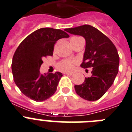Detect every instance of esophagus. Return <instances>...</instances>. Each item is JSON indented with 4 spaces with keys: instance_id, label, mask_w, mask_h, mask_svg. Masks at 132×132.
Returning a JSON list of instances; mask_svg holds the SVG:
<instances>
[{
    "instance_id": "esophagus-1",
    "label": "esophagus",
    "mask_w": 132,
    "mask_h": 132,
    "mask_svg": "<svg viewBox=\"0 0 132 132\" xmlns=\"http://www.w3.org/2000/svg\"><path fill=\"white\" fill-rule=\"evenodd\" d=\"M65 73L66 74V75H70V76H71V75H73V72H65Z\"/></svg>"
}]
</instances>
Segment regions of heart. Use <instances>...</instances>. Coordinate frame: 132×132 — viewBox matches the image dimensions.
<instances>
[{
	"instance_id": "heart-1",
	"label": "heart",
	"mask_w": 132,
	"mask_h": 132,
	"mask_svg": "<svg viewBox=\"0 0 132 132\" xmlns=\"http://www.w3.org/2000/svg\"><path fill=\"white\" fill-rule=\"evenodd\" d=\"M79 38V37H73L72 38ZM71 38V39H72ZM76 62L75 60H64L61 62L58 65L59 69L64 72H69L72 70L75 66Z\"/></svg>"
}]
</instances>
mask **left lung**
<instances>
[{"label":"left lung","instance_id":"left-lung-1","mask_svg":"<svg viewBox=\"0 0 132 132\" xmlns=\"http://www.w3.org/2000/svg\"><path fill=\"white\" fill-rule=\"evenodd\" d=\"M67 32L85 39L83 68H92V76L81 85H75L76 93L89 101L100 99L112 85L119 71V56L112 42L100 31L90 25L66 28Z\"/></svg>","mask_w":132,"mask_h":132}]
</instances>
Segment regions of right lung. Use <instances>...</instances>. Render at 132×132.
I'll use <instances>...</instances> for the list:
<instances>
[{"mask_svg":"<svg viewBox=\"0 0 132 132\" xmlns=\"http://www.w3.org/2000/svg\"><path fill=\"white\" fill-rule=\"evenodd\" d=\"M68 37L62 30L43 28L20 43L13 57L11 69L15 83L22 94L36 102L46 100L54 94L62 74L42 75L39 70L44 57L53 55L57 40Z\"/></svg>","mask_w":132,"mask_h":132,"instance_id":"obj_1","label":"right lung"}]
</instances>
